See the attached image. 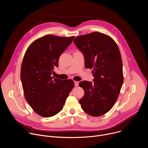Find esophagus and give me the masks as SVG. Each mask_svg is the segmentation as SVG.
Segmentation results:
<instances>
[{"mask_svg":"<svg viewBox=\"0 0 148 148\" xmlns=\"http://www.w3.org/2000/svg\"><path fill=\"white\" fill-rule=\"evenodd\" d=\"M78 84H79V82L78 81H74V86L75 87H77L78 86Z\"/></svg>","mask_w":148,"mask_h":148,"instance_id":"34e87169","label":"esophagus"}]
</instances>
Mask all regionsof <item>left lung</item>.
<instances>
[{"instance_id":"left-lung-1","label":"left lung","mask_w":148,"mask_h":148,"mask_svg":"<svg viewBox=\"0 0 148 148\" xmlns=\"http://www.w3.org/2000/svg\"><path fill=\"white\" fill-rule=\"evenodd\" d=\"M74 43L84 55L86 68L93 69L94 77V82L79 83L84 91L81 107L91 116H101L114 106L123 82L119 48L111 37L99 32L76 37Z\"/></svg>"}]
</instances>
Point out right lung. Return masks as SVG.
Here are the masks:
<instances>
[{"label": "right lung", "instance_id": "add662e5", "mask_svg": "<svg viewBox=\"0 0 148 148\" xmlns=\"http://www.w3.org/2000/svg\"><path fill=\"white\" fill-rule=\"evenodd\" d=\"M74 38L46 35L34 41L25 53L20 72L25 97L41 116L51 117L61 111L74 87L72 79L51 77L60 56Z\"/></svg>", "mask_w": 148, "mask_h": 148}]
</instances>
